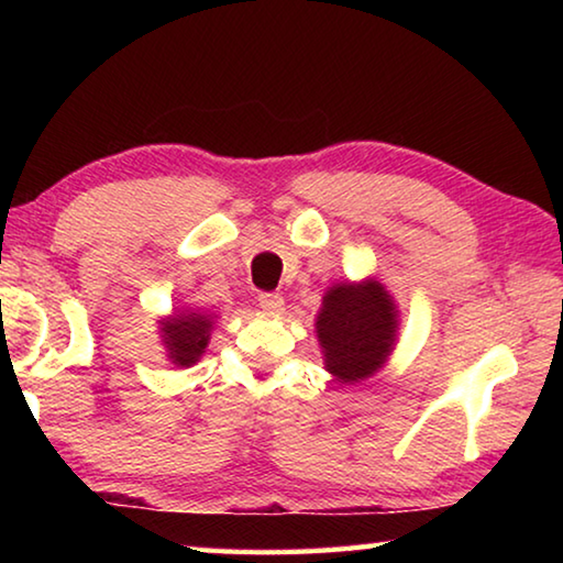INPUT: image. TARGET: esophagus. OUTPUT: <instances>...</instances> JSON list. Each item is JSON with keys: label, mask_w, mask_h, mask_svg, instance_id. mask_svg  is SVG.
<instances>
[{"label": "esophagus", "mask_w": 563, "mask_h": 563, "mask_svg": "<svg viewBox=\"0 0 563 563\" xmlns=\"http://www.w3.org/2000/svg\"><path fill=\"white\" fill-rule=\"evenodd\" d=\"M258 302H261V308L265 312H273V316H275V312H283V305H285L280 292H261Z\"/></svg>", "instance_id": "34e87169"}]
</instances>
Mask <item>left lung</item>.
<instances>
[{"instance_id": "1", "label": "left lung", "mask_w": 563, "mask_h": 563, "mask_svg": "<svg viewBox=\"0 0 563 563\" xmlns=\"http://www.w3.org/2000/svg\"><path fill=\"white\" fill-rule=\"evenodd\" d=\"M316 325L328 373L352 385L375 375L393 350L395 305L375 280L342 283L328 290Z\"/></svg>"}]
</instances>
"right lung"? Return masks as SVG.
<instances>
[{"mask_svg":"<svg viewBox=\"0 0 563 563\" xmlns=\"http://www.w3.org/2000/svg\"><path fill=\"white\" fill-rule=\"evenodd\" d=\"M164 340L168 347V357L180 367L194 365V362L203 355L208 345V332H211V318L198 316H176L164 322Z\"/></svg>","mask_w":563,"mask_h":563,"instance_id":"obj_1","label":"right lung"}]
</instances>
